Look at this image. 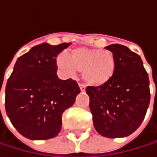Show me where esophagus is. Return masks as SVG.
I'll return each mask as SVG.
<instances>
[{
    "mask_svg": "<svg viewBox=\"0 0 157 157\" xmlns=\"http://www.w3.org/2000/svg\"><path fill=\"white\" fill-rule=\"evenodd\" d=\"M78 86H79V89H80L81 92H85V89H86L85 85H83V84H78Z\"/></svg>",
    "mask_w": 157,
    "mask_h": 157,
    "instance_id": "34e87169",
    "label": "esophagus"
}]
</instances>
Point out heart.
Here are the masks:
<instances>
[{"label":"heart","mask_w":157,"mask_h":157,"mask_svg":"<svg viewBox=\"0 0 157 157\" xmlns=\"http://www.w3.org/2000/svg\"><path fill=\"white\" fill-rule=\"evenodd\" d=\"M57 65L66 77L77 71L82 72L83 80L92 86H102L111 79L116 69V59L110 50L88 48H76L68 57L62 54L57 58Z\"/></svg>","instance_id":"1"}]
</instances>
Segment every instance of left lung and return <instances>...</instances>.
<instances>
[{
  "mask_svg": "<svg viewBox=\"0 0 157 157\" xmlns=\"http://www.w3.org/2000/svg\"><path fill=\"white\" fill-rule=\"evenodd\" d=\"M116 59V69L106 84L88 86L95 130L106 138H124L141 124L150 103L149 77L140 55L127 47H106Z\"/></svg>",
  "mask_w": 157,
  "mask_h": 157,
  "instance_id": "obj_1",
  "label": "left lung"
}]
</instances>
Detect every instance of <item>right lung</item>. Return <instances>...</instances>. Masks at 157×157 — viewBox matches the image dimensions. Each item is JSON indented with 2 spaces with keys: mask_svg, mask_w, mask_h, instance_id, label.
<instances>
[{
  "mask_svg": "<svg viewBox=\"0 0 157 157\" xmlns=\"http://www.w3.org/2000/svg\"><path fill=\"white\" fill-rule=\"evenodd\" d=\"M70 45L43 43L17 60L5 87V110L23 137L35 140L56 137L63 111L80 93L75 80L57 76L56 58Z\"/></svg>",
  "mask_w": 157,
  "mask_h": 157,
  "instance_id": "right-lung-1",
  "label": "right lung"
}]
</instances>
